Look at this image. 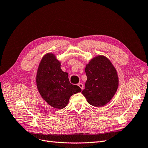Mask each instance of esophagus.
I'll return each mask as SVG.
<instances>
[{"instance_id": "esophagus-1", "label": "esophagus", "mask_w": 148, "mask_h": 148, "mask_svg": "<svg viewBox=\"0 0 148 148\" xmlns=\"http://www.w3.org/2000/svg\"><path fill=\"white\" fill-rule=\"evenodd\" d=\"M78 86L82 89V90H83V84H82V83H78Z\"/></svg>"}]
</instances>
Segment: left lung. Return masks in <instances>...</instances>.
<instances>
[{"instance_id":"8db88e82","label":"left lung","mask_w":148,"mask_h":148,"mask_svg":"<svg viewBox=\"0 0 148 148\" xmlns=\"http://www.w3.org/2000/svg\"><path fill=\"white\" fill-rule=\"evenodd\" d=\"M87 80L82 93L89 104L102 107L112 99L119 86L117 70L104 56L94 57L86 65Z\"/></svg>"}]
</instances>
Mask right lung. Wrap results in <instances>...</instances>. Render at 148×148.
<instances>
[{
    "label": "right lung",
    "mask_w": 148,
    "mask_h": 148,
    "mask_svg": "<svg viewBox=\"0 0 148 148\" xmlns=\"http://www.w3.org/2000/svg\"><path fill=\"white\" fill-rule=\"evenodd\" d=\"M60 65L53 53H46L40 62L36 79L42 99L58 109L64 108L71 96L82 91L78 86L70 83L68 73L62 70Z\"/></svg>",
    "instance_id": "1"
}]
</instances>
